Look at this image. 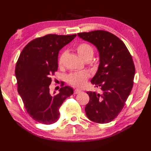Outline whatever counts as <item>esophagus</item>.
I'll list each match as a JSON object with an SVG mask.
<instances>
[{
	"label": "esophagus",
	"instance_id": "obj_1",
	"mask_svg": "<svg viewBox=\"0 0 151 151\" xmlns=\"http://www.w3.org/2000/svg\"><path fill=\"white\" fill-rule=\"evenodd\" d=\"M82 91L81 89H76L75 91H74V94H78Z\"/></svg>",
	"mask_w": 151,
	"mask_h": 151
}]
</instances>
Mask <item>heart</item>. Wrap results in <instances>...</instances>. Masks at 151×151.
I'll return each mask as SVG.
<instances>
[{"mask_svg":"<svg viewBox=\"0 0 151 151\" xmlns=\"http://www.w3.org/2000/svg\"><path fill=\"white\" fill-rule=\"evenodd\" d=\"M76 50L79 56L84 60H90L94 52L93 49L91 45L86 42L78 44L76 47ZM63 62V55H61L58 60V65L60 67L62 66ZM89 76V73L85 71L70 73L67 76V82L69 84L73 86L81 87L84 84Z\"/></svg>","mask_w":151,"mask_h":151,"instance_id":"obj_1","label":"heart"}]
</instances>
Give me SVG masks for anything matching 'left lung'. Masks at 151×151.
Wrapping results in <instances>:
<instances>
[{
	"label": "left lung",
	"instance_id": "obj_1",
	"mask_svg": "<svg viewBox=\"0 0 151 151\" xmlns=\"http://www.w3.org/2000/svg\"><path fill=\"white\" fill-rule=\"evenodd\" d=\"M77 35L93 44L100 55L98 70L91 82L102 93H87L89 101L86 114L97 123H110L123 110L132 89L135 75L132 57L123 41L109 32L94 30Z\"/></svg>",
	"mask_w": 151,
	"mask_h": 151
}]
</instances>
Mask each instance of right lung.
Wrapping results in <instances>:
<instances>
[{
    "instance_id": "1",
    "label": "right lung",
    "mask_w": 151,
    "mask_h": 151,
    "mask_svg": "<svg viewBox=\"0 0 151 151\" xmlns=\"http://www.w3.org/2000/svg\"><path fill=\"white\" fill-rule=\"evenodd\" d=\"M76 36L48 34L37 37L24 47L16 63L18 93L27 113L38 123H56L60 118V106L73 94L71 88L63 84L58 94L52 95L49 86L58 70L59 51Z\"/></svg>"
}]
</instances>
